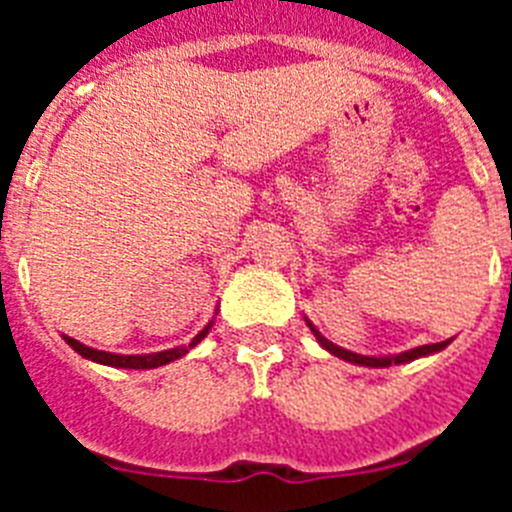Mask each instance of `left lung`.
<instances>
[{
	"mask_svg": "<svg viewBox=\"0 0 512 512\" xmlns=\"http://www.w3.org/2000/svg\"><path fill=\"white\" fill-rule=\"evenodd\" d=\"M307 328L312 330V336L318 338L320 346L328 351V354L338 356V359L348 361V364H356V366H369V369H384V366H392V364H408V361H415V359H423V356H433L438 354V351H443V348L449 346V341H441V343H428V346H418V348H410V351H402V354H392V356H364V354H354V351H348V348H341L336 346L333 341H328V338L320 333L315 325L310 323V320L305 318Z\"/></svg>",
	"mask_w": 512,
	"mask_h": 512,
	"instance_id": "obj_1",
	"label": "left lung"
}]
</instances>
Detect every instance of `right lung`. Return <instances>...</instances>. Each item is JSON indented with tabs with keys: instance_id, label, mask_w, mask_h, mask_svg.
Instances as JSON below:
<instances>
[{
	"instance_id": "obj_1",
	"label": "right lung",
	"mask_w": 512,
	"mask_h": 512,
	"mask_svg": "<svg viewBox=\"0 0 512 512\" xmlns=\"http://www.w3.org/2000/svg\"><path fill=\"white\" fill-rule=\"evenodd\" d=\"M217 315V310H215ZM215 315H212L210 323L187 343V346H176V348H166V351H158V354H110V351H97L92 346H84L81 341L71 336H63V341L69 343L74 348L76 354L84 356V359L94 361V364H104V366H115V369H156V366H164L171 364V361L182 359L184 354H189L197 343L205 341V336L210 333V328L215 325Z\"/></svg>"
}]
</instances>
